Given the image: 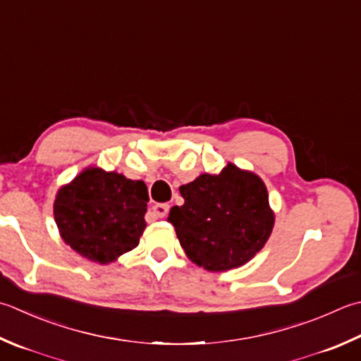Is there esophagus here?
<instances>
[{
	"instance_id": "esophagus-1",
	"label": "esophagus",
	"mask_w": 361,
	"mask_h": 361,
	"mask_svg": "<svg viewBox=\"0 0 361 361\" xmlns=\"http://www.w3.org/2000/svg\"><path fill=\"white\" fill-rule=\"evenodd\" d=\"M169 204L167 203H158V204H154L153 207V214L157 216V217H159V219H162V217H166L167 216V213H169Z\"/></svg>"
}]
</instances>
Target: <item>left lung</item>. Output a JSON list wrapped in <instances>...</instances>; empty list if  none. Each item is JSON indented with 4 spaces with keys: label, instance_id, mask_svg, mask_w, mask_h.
<instances>
[{
    "label": "left lung",
    "instance_id": "1",
    "mask_svg": "<svg viewBox=\"0 0 361 361\" xmlns=\"http://www.w3.org/2000/svg\"><path fill=\"white\" fill-rule=\"evenodd\" d=\"M180 194L185 203L171 209L169 222L189 259L203 269L243 266L271 236L274 213L263 180L231 162L219 175L203 173L180 186Z\"/></svg>",
    "mask_w": 361,
    "mask_h": 361
}]
</instances>
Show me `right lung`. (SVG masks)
<instances>
[{"label":"right lung","instance_id":"add662e5","mask_svg":"<svg viewBox=\"0 0 361 361\" xmlns=\"http://www.w3.org/2000/svg\"><path fill=\"white\" fill-rule=\"evenodd\" d=\"M147 202L144 181L87 167L58 190L54 221L76 253L108 264L137 247L147 225Z\"/></svg>","mask_w":361,"mask_h":361}]
</instances>
